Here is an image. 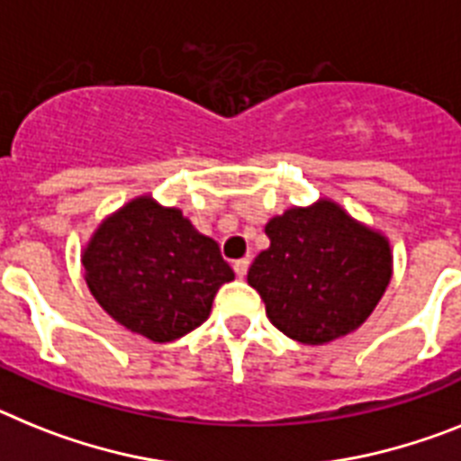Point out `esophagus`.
<instances>
[{
  "label": "esophagus",
  "instance_id": "34e87169",
  "mask_svg": "<svg viewBox=\"0 0 461 461\" xmlns=\"http://www.w3.org/2000/svg\"><path fill=\"white\" fill-rule=\"evenodd\" d=\"M248 264H250V262H248L246 258H243V259H236V262L231 264V267H234V274L239 276V278H243V276L248 274Z\"/></svg>",
  "mask_w": 461,
  "mask_h": 461
}]
</instances>
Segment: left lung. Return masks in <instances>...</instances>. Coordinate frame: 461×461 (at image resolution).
Segmentation results:
<instances>
[{
  "label": "left lung",
  "instance_id": "left-lung-1",
  "mask_svg": "<svg viewBox=\"0 0 461 461\" xmlns=\"http://www.w3.org/2000/svg\"><path fill=\"white\" fill-rule=\"evenodd\" d=\"M269 248L248 269V285L271 325L322 346L357 330L392 278L390 243L330 199L287 208L264 227Z\"/></svg>",
  "mask_w": 461,
  "mask_h": 461
}]
</instances>
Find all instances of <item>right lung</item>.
<instances>
[{"label":"right lung","mask_w":461,"mask_h":461,"mask_svg":"<svg viewBox=\"0 0 461 461\" xmlns=\"http://www.w3.org/2000/svg\"><path fill=\"white\" fill-rule=\"evenodd\" d=\"M83 267L99 306L155 343L202 325L220 285L234 280L213 239L148 194L104 220L83 250Z\"/></svg>","instance_id":"right-lung-1"}]
</instances>
